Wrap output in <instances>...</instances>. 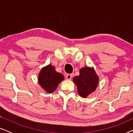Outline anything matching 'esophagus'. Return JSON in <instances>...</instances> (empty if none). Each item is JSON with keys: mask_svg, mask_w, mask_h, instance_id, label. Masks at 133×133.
<instances>
[{"mask_svg": "<svg viewBox=\"0 0 133 133\" xmlns=\"http://www.w3.org/2000/svg\"><path fill=\"white\" fill-rule=\"evenodd\" d=\"M72 77V76L71 74H67L66 75V79H68V80L71 79Z\"/></svg>", "mask_w": 133, "mask_h": 133, "instance_id": "obj_1", "label": "esophagus"}]
</instances>
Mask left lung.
<instances>
[{"instance_id": "obj_1", "label": "left lung", "mask_w": 133, "mask_h": 133, "mask_svg": "<svg viewBox=\"0 0 133 133\" xmlns=\"http://www.w3.org/2000/svg\"><path fill=\"white\" fill-rule=\"evenodd\" d=\"M73 81L77 88L79 95L87 97L94 92L99 83V77L93 68L84 67L80 70L79 76L73 78Z\"/></svg>"}]
</instances>
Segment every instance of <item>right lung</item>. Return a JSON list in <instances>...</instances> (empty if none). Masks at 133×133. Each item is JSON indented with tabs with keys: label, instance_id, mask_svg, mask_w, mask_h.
<instances>
[{
	"label": "right lung",
	"instance_id": "add662e5",
	"mask_svg": "<svg viewBox=\"0 0 133 133\" xmlns=\"http://www.w3.org/2000/svg\"><path fill=\"white\" fill-rule=\"evenodd\" d=\"M63 79L62 74L56 72L55 68L51 65L42 69L38 77L39 84L49 93L53 92Z\"/></svg>",
	"mask_w": 133,
	"mask_h": 133
}]
</instances>
